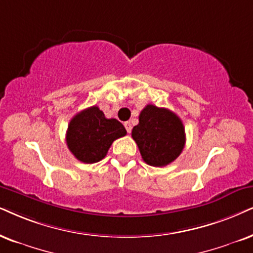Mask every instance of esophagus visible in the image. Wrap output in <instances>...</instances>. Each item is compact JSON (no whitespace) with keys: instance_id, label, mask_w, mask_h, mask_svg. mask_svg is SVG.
<instances>
[{"instance_id":"1","label":"esophagus","mask_w":253,"mask_h":253,"mask_svg":"<svg viewBox=\"0 0 253 253\" xmlns=\"http://www.w3.org/2000/svg\"><path fill=\"white\" fill-rule=\"evenodd\" d=\"M124 126H125V128H126L127 132L130 133V130H132V124H130L129 121H127V123L124 124Z\"/></svg>"}]
</instances>
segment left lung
Instances as JSON below:
<instances>
[{
    "label": "left lung",
    "instance_id": "obj_1",
    "mask_svg": "<svg viewBox=\"0 0 253 253\" xmlns=\"http://www.w3.org/2000/svg\"><path fill=\"white\" fill-rule=\"evenodd\" d=\"M132 137L147 165L164 167L178 158L185 143L184 126L174 112L147 105L133 127Z\"/></svg>",
    "mask_w": 253,
    "mask_h": 253
}]
</instances>
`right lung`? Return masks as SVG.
I'll use <instances>...</instances> for the list:
<instances>
[{
  "mask_svg": "<svg viewBox=\"0 0 253 253\" xmlns=\"http://www.w3.org/2000/svg\"><path fill=\"white\" fill-rule=\"evenodd\" d=\"M126 133L120 121L107 119L98 106H92L77 113L70 121L66 143L77 160L94 164L106 156L114 140Z\"/></svg>",
  "mask_w": 253,
  "mask_h": 253,
  "instance_id": "obj_1",
  "label": "right lung"
}]
</instances>
